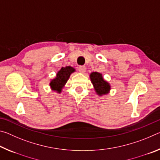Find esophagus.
<instances>
[{
  "label": "esophagus",
  "instance_id": "obj_1",
  "mask_svg": "<svg viewBox=\"0 0 160 160\" xmlns=\"http://www.w3.org/2000/svg\"><path fill=\"white\" fill-rule=\"evenodd\" d=\"M78 70H79L80 72H82L83 73V72H85L86 71V68L85 66H79V68H78Z\"/></svg>",
  "mask_w": 160,
  "mask_h": 160
}]
</instances>
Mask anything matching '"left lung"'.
<instances>
[{
	"mask_svg": "<svg viewBox=\"0 0 160 160\" xmlns=\"http://www.w3.org/2000/svg\"><path fill=\"white\" fill-rule=\"evenodd\" d=\"M91 82L96 91V93L99 96L107 94L111 90L109 83L104 80L102 74L97 72H92L90 75Z\"/></svg>",
	"mask_w": 160,
	"mask_h": 160,
	"instance_id": "left-lung-1",
	"label": "left lung"
}]
</instances>
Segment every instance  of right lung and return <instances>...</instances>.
I'll use <instances>...</instances> for the list:
<instances>
[{"mask_svg": "<svg viewBox=\"0 0 160 160\" xmlns=\"http://www.w3.org/2000/svg\"><path fill=\"white\" fill-rule=\"evenodd\" d=\"M75 70L71 66H66L61 68L56 74V78L51 80L50 82V87L53 91H56L58 93H61L62 89L66 85L70 75L74 72Z\"/></svg>", "mask_w": 160, "mask_h": 160, "instance_id": "obj_1", "label": "right lung"}]
</instances>
